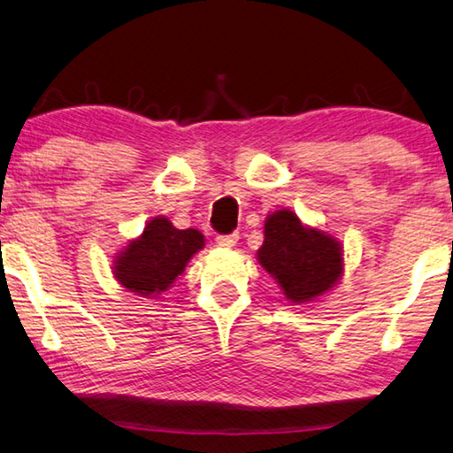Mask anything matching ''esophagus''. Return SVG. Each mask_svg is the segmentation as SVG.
<instances>
[{"label":"esophagus","instance_id":"34e87169","mask_svg":"<svg viewBox=\"0 0 453 453\" xmlns=\"http://www.w3.org/2000/svg\"><path fill=\"white\" fill-rule=\"evenodd\" d=\"M237 241H239V234L237 233L220 234V237H216V245L225 247V250H233V247L237 245Z\"/></svg>","mask_w":453,"mask_h":453}]
</instances>
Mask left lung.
<instances>
[{
	"label": "left lung",
	"instance_id": "1",
	"mask_svg": "<svg viewBox=\"0 0 453 453\" xmlns=\"http://www.w3.org/2000/svg\"><path fill=\"white\" fill-rule=\"evenodd\" d=\"M257 262L295 305L318 301L344 274L342 243L330 233L305 225L290 208L265 216Z\"/></svg>",
	"mask_w": 453,
	"mask_h": 453
}]
</instances>
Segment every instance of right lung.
<instances>
[{"mask_svg":"<svg viewBox=\"0 0 453 453\" xmlns=\"http://www.w3.org/2000/svg\"><path fill=\"white\" fill-rule=\"evenodd\" d=\"M203 245L206 239L196 228L181 231L173 226L166 216H154L146 222L140 237L127 241V245L115 253L111 272L129 293L154 299L173 287Z\"/></svg>","mask_w":453,"mask_h":453,"instance_id":"right-lung-1","label":"right lung"}]
</instances>
